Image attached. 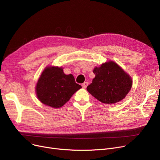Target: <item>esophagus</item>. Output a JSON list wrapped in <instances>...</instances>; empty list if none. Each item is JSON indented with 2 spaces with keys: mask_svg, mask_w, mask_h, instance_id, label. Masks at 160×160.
Returning <instances> with one entry per match:
<instances>
[{
  "mask_svg": "<svg viewBox=\"0 0 160 160\" xmlns=\"http://www.w3.org/2000/svg\"><path fill=\"white\" fill-rule=\"evenodd\" d=\"M88 82H84V83H83L82 84V88H87V86H88Z\"/></svg>",
  "mask_w": 160,
  "mask_h": 160,
  "instance_id": "obj_1",
  "label": "esophagus"
}]
</instances>
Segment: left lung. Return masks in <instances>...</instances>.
<instances>
[{
    "mask_svg": "<svg viewBox=\"0 0 160 160\" xmlns=\"http://www.w3.org/2000/svg\"><path fill=\"white\" fill-rule=\"evenodd\" d=\"M95 77L87 87L90 94L102 103L115 104L122 100L131 89L132 78L113 61L102 63L93 71Z\"/></svg>",
    "mask_w": 160,
    "mask_h": 160,
    "instance_id": "8db88e82",
    "label": "left lung"
}]
</instances>
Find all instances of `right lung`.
Returning a JSON list of instances; mask_svg holds the SVG:
<instances>
[{"instance_id": "obj_1", "label": "right lung", "mask_w": 160, "mask_h": 160, "mask_svg": "<svg viewBox=\"0 0 160 160\" xmlns=\"http://www.w3.org/2000/svg\"><path fill=\"white\" fill-rule=\"evenodd\" d=\"M82 86L76 83L73 75L65 74L62 67H47L41 74L36 87L40 101L48 106L59 108L69 101Z\"/></svg>"}]
</instances>
